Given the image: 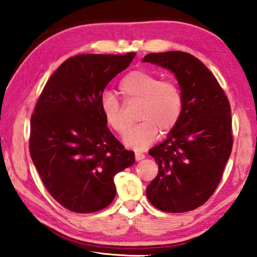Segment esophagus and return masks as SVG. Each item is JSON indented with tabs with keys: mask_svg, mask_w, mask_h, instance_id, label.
Masks as SVG:
<instances>
[{
	"mask_svg": "<svg viewBox=\"0 0 257 257\" xmlns=\"http://www.w3.org/2000/svg\"><path fill=\"white\" fill-rule=\"evenodd\" d=\"M135 159H136V161H141L143 159H145V154L139 153V152H136V153H135Z\"/></svg>",
	"mask_w": 257,
	"mask_h": 257,
	"instance_id": "esophagus-1",
	"label": "esophagus"
}]
</instances>
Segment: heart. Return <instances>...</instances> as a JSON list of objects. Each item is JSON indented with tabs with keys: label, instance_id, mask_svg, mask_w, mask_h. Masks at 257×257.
I'll return each instance as SVG.
<instances>
[{
	"label": "heart",
	"instance_id": "b5f03b06",
	"mask_svg": "<svg viewBox=\"0 0 257 257\" xmlns=\"http://www.w3.org/2000/svg\"><path fill=\"white\" fill-rule=\"evenodd\" d=\"M119 92L125 103L139 104L137 127L124 136V144L142 151L158 137L171 133L184 112V95L179 85L172 80H161L159 76L145 70H135L125 75L119 84ZM101 108L106 123L116 134L123 135L130 128L124 107L114 95L105 93Z\"/></svg>",
	"mask_w": 257,
	"mask_h": 257
}]
</instances>
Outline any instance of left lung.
Wrapping results in <instances>:
<instances>
[{
  "label": "left lung",
  "instance_id": "obj_1",
  "mask_svg": "<svg viewBox=\"0 0 257 257\" xmlns=\"http://www.w3.org/2000/svg\"><path fill=\"white\" fill-rule=\"evenodd\" d=\"M143 61L170 69L184 95L179 123L162 144L149 152L159 173L147 186V198L164 212L195 210L217 188L231 154L229 99L205 64L187 52L150 53Z\"/></svg>",
  "mask_w": 257,
  "mask_h": 257
}]
</instances>
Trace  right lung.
Instances as JSON below:
<instances>
[{
	"instance_id": "obj_1",
	"label": "right lung",
	"mask_w": 257,
	"mask_h": 257,
	"mask_svg": "<svg viewBox=\"0 0 257 257\" xmlns=\"http://www.w3.org/2000/svg\"><path fill=\"white\" fill-rule=\"evenodd\" d=\"M136 53L79 54L47 80L30 119L29 152L45 188L69 211L93 213L115 197L113 178L135 153L108 130L104 88Z\"/></svg>"
}]
</instances>
